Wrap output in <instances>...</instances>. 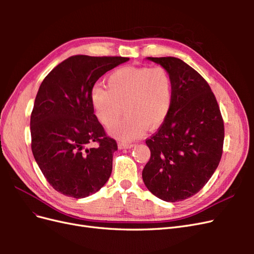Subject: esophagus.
Instances as JSON below:
<instances>
[{
	"label": "esophagus",
	"instance_id": "esophagus-1",
	"mask_svg": "<svg viewBox=\"0 0 254 254\" xmlns=\"http://www.w3.org/2000/svg\"><path fill=\"white\" fill-rule=\"evenodd\" d=\"M134 146V144H127V143H120L119 144V148L120 149H129V148H132Z\"/></svg>",
	"mask_w": 254,
	"mask_h": 254
}]
</instances>
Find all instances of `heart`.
<instances>
[{
  "instance_id": "1",
  "label": "heart",
  "mask_w": 254,
  "mask_h": 254,
  "mask_svg": "<svg viewBox=\"0 0 254 254\" xmlns=\"http://www.w3.org/2000/svg\"><path fill=\"white\" fill-rule=\"evenodd\" d=\"M107 87L95 86L90 101L96 118L107 128L118 122L124 107L126 118L111 130L123 142L142 136L147 127L158 128L171 110L172 79L162 66L121 67L110 74Z\"/></svg>"
}]
</instances>
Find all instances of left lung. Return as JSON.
I'll return each mask as SVG.
<instances>
[{"label": "left lung", "instance_id": "obj_1", "mask_svg": "<svg viewBox=\"0 0 254 254\" xmlns=\"http://www.w3.org/2000/svg\"><path fill=\"white\" fill-rule=\"evenodd\" d=\"M172 79V105L156 134L146 140L150 159L142 178L151 193L167 202L198 193L222 155L225 128L219 107L202 76L181 59L147 57Z\"/></svg>", "mask_w": 254, "mask_h": 254}]
</instances>
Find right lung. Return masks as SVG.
I'll return each instance as SVG.
<instances>
[{
    "label": "right lung",
    "mask_w": 254,
    "mask_h": 254,
    "mask_svg": "<svg viewBox=\"0 0 254 254\" xmlns=\"http://www.w3.org/2000/svg\"><path fill=\"white\" fill-rule=\"evenodd\" d=\"M128 60L72 56L54 67L38 90L30 117L32 150L42 174L59 193L84 198L108 181L118 144L106 135L90 94L99 77ZM93 141L99 145L89 148Z\"/></svg>",
    "instance_id": "obj_1"
}]
</instances>
